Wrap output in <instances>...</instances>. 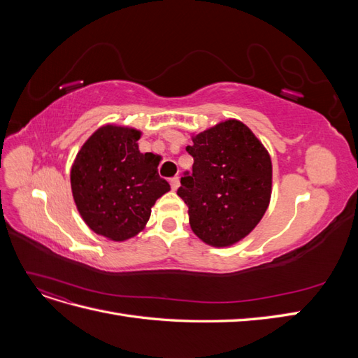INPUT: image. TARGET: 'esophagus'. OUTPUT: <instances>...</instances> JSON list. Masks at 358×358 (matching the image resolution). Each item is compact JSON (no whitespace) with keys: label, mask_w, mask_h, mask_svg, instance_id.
<instances>
[{"label":"esophagus","mask_w":358,"mask_h":358,"mask_svg":"<svg viewBox=\"0 0 358 358\" xmlns=\"http://www.w3.org/2000/svg\"><path fill=\"white\" fill-rule=\"evenodd\" d=\"M170 185H171V189H178L179 188V176H175L170 179Z\"/></svg>","instance_id":"34e87169"}]
</instances>
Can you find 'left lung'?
<instances>
[{
    "label": "left lung",
    "instance_id": "left-lung-1",
    "mask_svg": "<svg viewBox=\"0 0 358 358\" xmlns=\"http://www.w3.org/2000/svg\"><path fill=\"white\" fill-rule=\"evenodd\" d=\"M192 142L187 146L192 171L183 173L178 196L203 242L233 245L263 218L272 192V161L251 129L234 119L206 129Z\"/></svg>",
    "mask_w": 358,
    "mask_h": 358
}]
</instances>
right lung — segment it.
I'll return each mask as SVG.
<instances>
[{
  "instance_id": "add662e5",
  "label": "right lung",
  "mask_w": 358,
  "mask_h": 358,
  "mask_svg": "<svg viewBox=\"0 0 358 358\" xmlns=\"http://www.w3.org/2000/svg\"><path fill=\"white\" fill-rule=\"evenodd\" d=\"M133 128L106 125L86 140L71 167V191L85 222L96 234L122 242L143 230L150 208L170 189L158 158L142 154Z\"/></svg>"
}]
</instances>
